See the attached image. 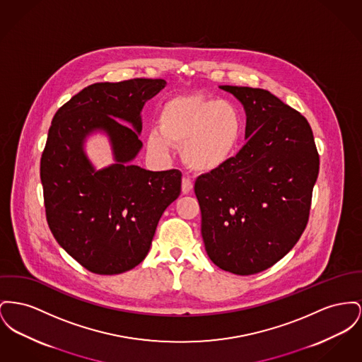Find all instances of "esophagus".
Returning a JSON list of instances; mask_svg holds the SVG:
<instances>
[{
  "label": "esophagus",
  "mask_w": 362,
  "mask_h": 362,
  "mask_svg": "<svg viewBox=\"0 0 362 362\" xmlns=\"http://www.w3.org/2000/svg\"><path fill=\"white\" fill-rule=\"evenodd\" d=\"M192 190V179H189L187 176H183V179H182V192H183V194H189Z\"/></svg>",
  "instance_id": "esophagus-1"
}]
</instances>
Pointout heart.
<instances>
[{
	"label": "heart",
	"mask_w": 362,
	"mask_h": 362,
	"mask_svg": "<svg viewBox=\"0 0 362 362\" xmlns=\"http://www.w3.org/2000/svg\"><path fill=\"white\" fill-rule=\"evenodd\" d=\"M158 126L148 132L150 153L165 156L182 145L185 164L195 172H213L234 160L243 120L230 103L205 95H176L163 104Z\"/></svg>",
	"instance_id": "obj_1"
}]
</instances>
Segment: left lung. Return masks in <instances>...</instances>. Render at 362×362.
<instances>
[{
	"label": "left lung",
	"instance_id": "8db88e82",
	"mask_svg": "<svg viewBox=\"0 0 362 362\" xmlns=\"http://www.w3.org/2000/svg\"><path fill=\"white\" fill-rule=\"evenodd\" d=\"M246 112V145L194 192L205 250L218 268L255 275L287 255L306 228L320 158L308 120L262 88L220 86Z\"/></svg>",
	"mask_w": 362,
	"mask_h": 362
}]
</instances>
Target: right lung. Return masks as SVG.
<instances>
[{
	"instance_id": "obj_1",
	"label": "right lung",
	"mask_w": 362,
	"mask_h": 362,
	"mask_svg": "<svg viewBox=\"0 0 362 362\" xmlns=\"http://www.w3.org/2000/svg\"><path fill=\"white\" fill-rule=\"evenodd\" d=\"M165 85L138 78L87 86L52 120L41 157L46 220L59 245L93 274L117 275L141 264L160 217L180 194V170L129 164L142 148L141 110ZM94 130L107 134L115 156L100 171L83 151Z\"/></svg>"
}]
</instances>
